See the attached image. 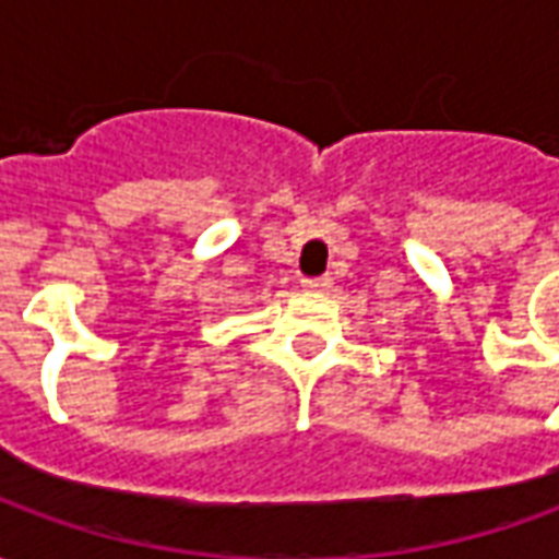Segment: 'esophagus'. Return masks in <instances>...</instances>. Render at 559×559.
Here are the masks:
<instances>
[{"label": "esophagus", "instance_id": "34e87169", "mask_svg": "<svg viewBox=\"0 0 559 559\" xmlns=\"http://www.w3.org/2000/svg\"><path fill=\"white\" fill-rule=\"evenodd\" d=\"M302 287L308 293H323V290H329V287H332V278H326V275H323V278H305Z\"/></svg>", "mask_w": 559, "mask_h": 559}]
</instances>
